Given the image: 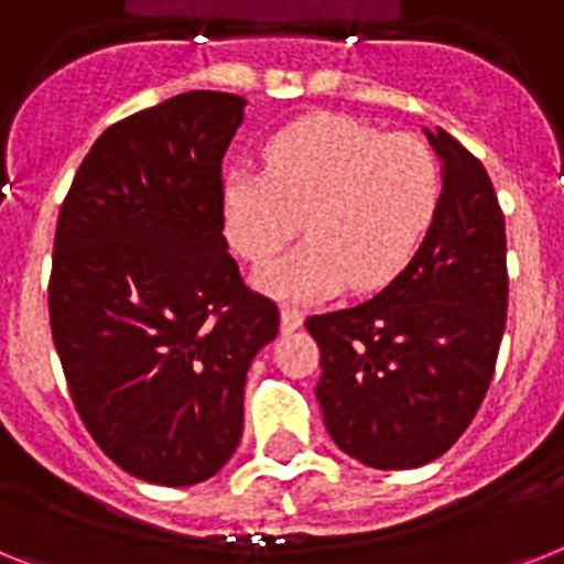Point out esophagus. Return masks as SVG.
<instances>
[{"mask_svg":"<svg viewBox=\"0 0 564 564\" xmlns=\"http://www.w3.org/2000/svg\"><path fill=\"white\" fill-rule=\"evenodd\" d=\"M301 324H304V312L295 310V306H283V310H281V333L283 335L295 333Z\"/></svg>","mask_w":564,"mask_h":564,"instance_id":"1","label":"esophagus"}]
</instances>
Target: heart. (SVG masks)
Segmentation results:
<instances>
[{"label":"heart","instance_id":"obj_1","mask_svg":"<svg viewBox=\"0 0 564 564\" xmlns=\"http://www.w3.org/2000/svg\"><path fill=\"white\" fill-rule=\"evenodd\" d=\"M438 192V163L419 137L312 117L269 140L263 174L226 177L224 229L240 258L263 260L304 220L310 240L260 267L254 286L315 304L347 281L352 290L390 281L427 235Z\"/></svg>","mask_w":564,"mask_h":564}]
</instances>
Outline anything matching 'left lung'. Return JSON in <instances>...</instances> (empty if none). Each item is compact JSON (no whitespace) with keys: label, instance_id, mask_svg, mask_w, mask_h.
Returning a JSON list of instances; mask_svg holds the SVG:
<instances>
[{"label":"left lung","instance_id":"obj_1","mask_svg":"<svg viewBox=\"0 0 564 564\" xmlns=\"http://www.w3.org/2000/svg\"><path fill=\"white\" fill-rule=\"evenodd\" d=\"M433 224L376 297L312 315L321 347L315 387L326 433L378 470H410L447 453L494 378L508 318L505 217L485 165L444 129Z\"/></svg>","mask_w":564,"mask_h":564}]
</instances>
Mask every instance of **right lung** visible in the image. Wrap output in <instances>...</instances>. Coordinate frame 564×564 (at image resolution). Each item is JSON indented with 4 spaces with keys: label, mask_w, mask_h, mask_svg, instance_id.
<instances>
[{
    "label": "right lung",
    "mask_w": 564,
    "mask_h": 564,
    "mask_svg": "<svg viewBox=\"0 0 564 564\" xmlns=\"http://www.w3.org/2000/svg\"><path fill=\"white\" fill-rule=\"evenodd\" d=\"M243 108L188 91L113 122L56 220L48 310L70 399L99 451L151 485L229 462L249 364L281 324L224 238L220 163Z\"/></svg>",
    "instance_id": "obj_1"
}]
</instances>
